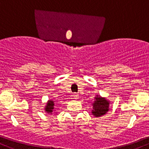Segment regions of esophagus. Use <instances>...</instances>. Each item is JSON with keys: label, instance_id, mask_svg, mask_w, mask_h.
Wrapping results in <instances>:
<instances>
[{"label": "esophagus", "instance_id": "esophagus-1", "mask_svg": "<svg viewBox=\"0 0 149 149\" xmlns=\"http://www.w3.org/2000/svg\"><path fill=\"white\" fill-rule=\"evenodd\" d=\"M72 97H73V99H75V100L78 99V98H79V95H78V94L74 93L73 95H72Z\"/></svg>", "mask_w": 149, "mask_h": 149}]
</instances>
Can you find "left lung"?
<instances>
[{
    "instance_id": "left-lung-1",
    "label": "left lung",
    "mask_w": 149,
    "mask_h": 149,
    "mask_svg": "<svg viewBox=\"0 0 149 149\" xmlns=\"http://www.w3.org/2000/svg\"><path fill=\"white\" fill-rule=\"evenodd\" d=\"M110 101L105 97H102L100 95H96L93 103H92V114L95 117H100L107 113L109 111Z\"/></svg>"
}]
</instances>
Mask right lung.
<instances>
[{"instance_id":"1","label":"right lung","mask_w":149,"mask_h":149,"mask_svg":"<svg viewBox=\"0 0 149 149\" xmlns=\"http://www.w3.org/2000/svg\"><path fill=\"white\" fill-rule=\"evenodd\" d=\"M54 101L52 100H49L48 102H47L44 110H45L46 113H51L52 114V112L54 111Z\"/></svg>"}]
</instances>
